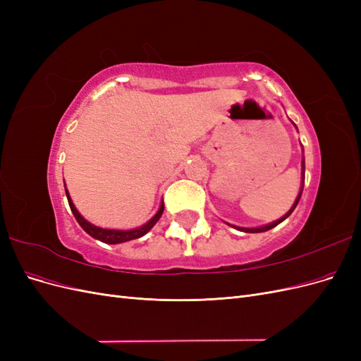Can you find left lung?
Returning a JSON list of instances; mask_svg holds the SVG:
<instances>
[{
	"instance_id": "obj_1",
	"label": "left lung",
	"mask_w": 361,
	"mask_h": 361,
	"mask_svg": "<svg viewBox=\"0 0 361 361\" xmlns=\"http://www.w3.org/2000/svg\"><path fill=\"white\" fill-rule=\"evenodd\" d=\"M293 123V122H292ZM293 126L297 128V125L293 123ZM304 171H305V164H304V158H302V161H301V190H300V194H298V197L295 199V202H293V204H292V207L290 209L283 215L281 218H279V220H276V221H272V223H269V224H265V226H259V227H239V226H233V224H228V226H232V227H235L236 231H241V232H245V233H260V232H267V231H269V228H272V227H276V226H279L281 221H285L286 218L293 212V209L295 207H297V204H298V202H300V199H301V194H302V188H304Z\"/></svg>"
}]
</instances>
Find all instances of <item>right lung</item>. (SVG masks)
Masks as SVG:
<instances>
[{
  "label": "right lung",
  "mask_w": 361,
  "mask_h": 361,
  "mask_svg": "<svg viewBox=\"0 0 361 361\" xmlns=\"http://www.w3.org/2000/svg\"><path fill=\"white\" fill-rule=\"evenodd\" d=\"M64 191H66V197H68V202H69V206H71V211H72L73 216L76 218V221H78V224L84 228V232H87L92 238L97 239V241H102L105 244H122V243L133 241V239L145 236L150 231V228L158 223V220L164 212V202H161L158 212L143 226L135 227V228H129V231H118V228H102L99 226L92 224L90 221H87L85 218L78 212V209H76L72 199H71L66 185H64Z\"/></svg>",
  "instance_id": "right-lung-1"
}]
</instances>
